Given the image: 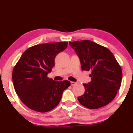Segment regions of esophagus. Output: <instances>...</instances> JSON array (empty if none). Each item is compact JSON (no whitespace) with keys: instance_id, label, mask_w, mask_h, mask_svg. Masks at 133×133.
<instances>
[{"instance_id":"obj_1","label":"esophagus","mask_w":133,"mask_h":133,"mask_svg":"<svg viewBox=\"0 0 133 133\" xmlns=\"http://www.w3.org/2000/svg\"><path fill=\"white\" fill-rule=\"evenodd\" d=\"M71 84L72 86H74L76 85L77 84V82H71Z\"/></svg>"}]
</instances>
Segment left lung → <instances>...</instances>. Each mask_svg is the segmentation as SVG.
I'll return each instance as SVG.
<instances>
[{
  "instance_id": "1",
  "label": "left lung",
  "mask_w": 133,
  "mask_h": 133,
  "mask_svg": "<svg viewBox=\"0 0 133 133\" xmlns=\"http://www.w3.org/2000/svg\"><path fill=\"white\" fill-rule=\"evenodd\" d=\"M83 71H91L90 82L84 84L85 93L78 97L81 105L97 109L110 103L120 88L122 70L112 52L90 40L71 42Z\"/></svg>"
}]
</instances>
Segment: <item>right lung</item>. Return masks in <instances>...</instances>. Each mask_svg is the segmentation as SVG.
Listing matches in <instances>:
<instances>
[{
  "label": "right lung",
  "mask_w": 133,
  "mask_h": 133,
  "mask_svg": "<svg viewBox=\"0 0 133 133\" xmlns=\"http://www.w3.org/2000/svg\"><path fill=\"white\" fill-rule=\"evenodd\" d=\"M68 42L50 43L29 48L14 67L12 81L21 101L30 109L44 113L59 103L64 90L71 85L68 81H55L47 77L54 66L57 54Z\"/></svg>",
  "instance_id": "add662e5"
}]
</instances>
